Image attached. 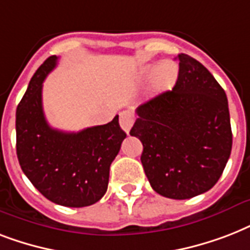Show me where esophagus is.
<instances>
[{"instance_id":"obj_1","label":"esophagus","mask_w":250,"mask_h":250,"mask_svg":"<svg viewBox=\"0 0 250 250\" xmlns=\"http://www.w3.org/2000/svg\"><path fill=\"white\" fill-rule=\"evenodd\" d=\"M133 122H135V115L131 110H125L121 113V118H119V125L125 132L128 133L131 127H132Z\"/></svg>"}]
</instances>
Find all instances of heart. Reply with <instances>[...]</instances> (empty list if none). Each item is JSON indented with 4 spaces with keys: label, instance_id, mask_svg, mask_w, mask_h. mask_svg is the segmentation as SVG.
<instances>
[{
    "label": "heart",
    "instance_id": "heart-1",
    "mask_svg": "<svg viewBox=\"0 0 250 250\" xmlns=\"http://www.w3.org/2000/svg\"><path fill=\"white\" fill-rule=\"evenodd\" d=\"M152 73L150 78V84H152V89L154 92H165V90L171 89L174 84L176 83L179 75V67L178 64L172 62V61H164L154 67L150 64L143 66L140 68V76L141 78H148Z\"/></svg>",
    "mask_w": 250,
    "mask_h": 250
}]
</instances>
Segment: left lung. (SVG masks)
Segmentation results:
<instances>
[{"mask_svg": "<svg viewBox=\"0 0 250 250\" xmlns=\"http://www.w3.org/2000/svg\"><path fill=\"white\" fill-rule=\"evenodd\" d=\"M172 90L139 106L131 136L143 143L141 164L161 196L186 200L221 178L232 148L229 101L209 70L179 54Z\"/></svg>", "mask_w": 250, "mask_h": 250, "instance_id": "left-lung-1", "label": "left lung"}]
</instances>
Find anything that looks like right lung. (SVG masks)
<instances>
[{"label": "right lung", "mask_w": 250, "mask_h": 250, "mask_svg": "<svg viewBox=\"0 0 250 250\" xmlns=\"http://www.w3.org/2000/svg\"><path fill=\"white\" fill-rule=\"evenodd\" d=\"M57 60L49 57L37 68L18 105L17 156L25 176L44 197L67 208H84L106 193L110 165L127 135L118 115L107 125L79 132H63L48 125L42 83Z\"/></svg>", "instance_id": "1"}]
</instances>
